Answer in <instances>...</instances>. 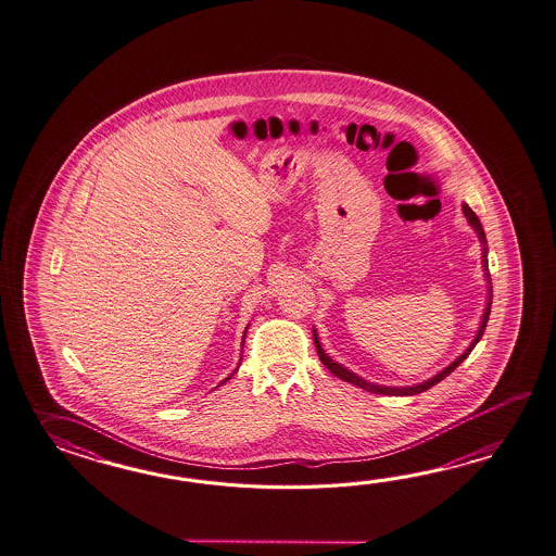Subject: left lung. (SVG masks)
<instances>
[{"label":"left lung","instance_id":"obj_1","mask_svg":"<svg viewBox=\"0 0 556 556\" xmlns=\"http://www.w3.org/2000/svg\"><path fill=\"white\" fill-rule=\"evenodd\" d=\"M464 214L467 217V222L471 224V227L476 229L477 236L481 239V243L485 245L488 241H485V231H483V227H481V222H479V217L476 216V212L469 207V205L464 204ZM483 267H485V271H488V250H483ZM488 275V283L491 285V279H489ZM489 313H491V287H489V303L485 306V313H483V318H481V327L477 330V337L471 344H469V349L455 361V363L450 364L445 370H442L440 375L433 376L430 378L428 382H424V384L408 386V388H388V386H376L370 384V382H366L363 378H358L356 375H352L351 370H346L344 366H340V364L334 363L332 358H329L325 351L320 349V342H318L317 334H315V346H317L318 358H320V363L325 364L327 368H329L332 375L340 378V380H344V382H351V384L358 386V388H364V390H368V392H375V394H386V396H414V394H419V392H424V390H428L431 386L438 384V382H442L445 376L452 375L455 368L459 366V364L464 363L465 358L469 356V352L473 351V346H476L479 339L483 337V330L488 327ZM315 332V330H313Z\"/></svg>","mask_w":556,"mask_h":556}]
</instances>
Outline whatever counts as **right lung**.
<instances>
[{"label": "right lung", "instance_id": "right-lung-1", "mask_svg": "<svg viewBox=\"0 0 556 556\" xmlns=\"http://www.w3.org/2000/svg\"><path fill=\"white\" fill-rule=\"evenodd\" d=\"M243 339H245V334H243ZM226 380H229V378H226ZM226 380H224V382H222V384H226Z\"/></svg>", "mask_w": 556, "mask_h": 556}]
</instances>
